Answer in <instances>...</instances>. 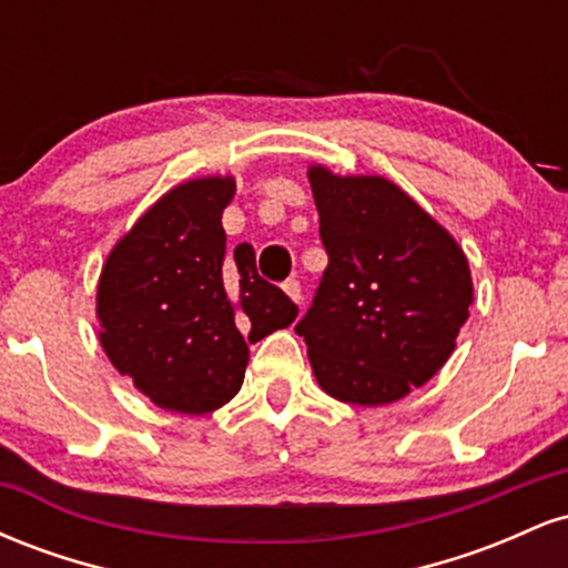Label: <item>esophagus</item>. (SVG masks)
I'll return each mask as SVG.
<instances>
[{
	"instance_id": "1",
	"label": "esophagus",
	"mask_w": 568,
	"mask_h": 568,
	"mask_svg": "<svg viewBox=\"0 0 568 568\" xmlns=\"http://www.w3.org/2000/svg\"><path fill=\"white\" fill-rule=\"evenodd\" d=\"M283 291L285 293H288V298H291V302H296V304H302V285H298V280H285V283H283Z\"/></svg>"
}]
</instances>
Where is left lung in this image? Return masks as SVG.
<instances>
[{"instance_id": "left-lung-1", "label": "left lung", "mask_w": 568, "mask_h": 568, "mask_svg": "<svg viewBox=\"0 0 568 568\" xmlns=\"http://www.w3.org/2000/svg\"><path fill=\"white\" fill-rule=\"evenodd\" d=\"M310 184L328 266L296 334L315 379L355 406L400 400L438 374L470 315L465 253L382 175L312 165Z\"/></svg>"}]
</instances>
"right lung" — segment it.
<instances>
[{"instance_id":"right-lung-1","label":"right lung","mask_w":568,"mask_h":568,"mask_svg":"<svg viewBox=\"0 0 568 568\" xmlns=\"http://www.w3.org/2000/svg\"><path fill=\"white\" fill-rule=\"evenodd\" d=\"M232 175L171 189L135 221L98 280L101 347L154 406L207 414L243 387L247 344L288 328L298 306L258 277L247 243L226 262Z\"/></svg>"}]
</instances>
